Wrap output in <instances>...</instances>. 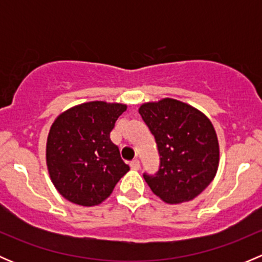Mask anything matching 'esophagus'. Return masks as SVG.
<instances>
[{
  "mask_svg": "<svg viewBox=\"0 0 262 262\" xmlns=\"http://www.w3.org/2000/svg\"><path fill=\"white\" fill-rule=\"evenodd\" d=\"M130 167L133 168V170H139V167H141V163H139L138 160H133L130 162Z\"/></svg>",
  "mask_w": 262,
  "mask_h": 262,
  "instance_id": "1",
  "label": "esophagus"
}]
</instances>
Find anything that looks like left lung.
<instances>
[{
	"mask_svg": "<svg viewBox=\"0 0 262 262\" xmlns=\"http://www.w3.org/2000/svg\"><path fill=\"white\" fill-rule=\"evenodd\" d=\"M139 114L155 136L160 167L143 178L168 204L196 198L218 170L219 146L213 124L202 112L173 99L147 102Z\"/></svg>",
	"mask_w": 262,
	"mask_h": 262,
	"instance_id": "left-lung-1",
	"label": "left lung"
}]
</instances>
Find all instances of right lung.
<instances>
[{
	"instance_id": "1",
	"label": "right lung",
	"mask_w": 262,
	"mask_h": 262,
	"mask_svg": "<svg viewBox=\"0 0 262 262\" xmlns=\"http://www.w3.org/2000/svg\"><path fill=\"white\" fill-rule=\"evenodd\" d=\"M126 110L123 104L91 101L55 119L47 141V166L59 194L92 207L104 202L129 171L110 132Z\"/></svg>"
}]
</instances>
